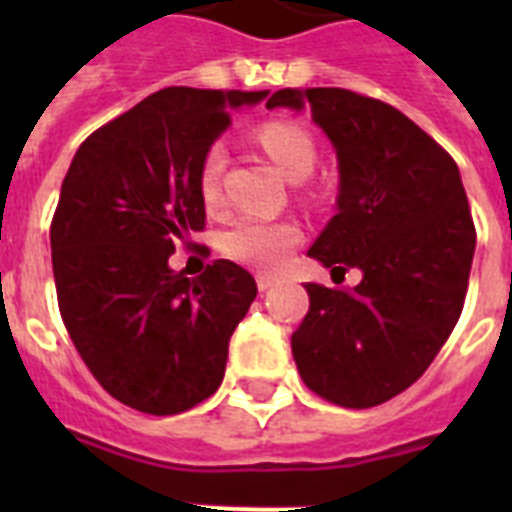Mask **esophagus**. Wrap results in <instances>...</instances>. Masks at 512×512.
<instances>
[{
    "label": "esophagus",
    "instance_id": "obj_1",
    "mask_svg": "<svg viewBox=\"0 0 512 512\" xmlns=\"http://www.w3.org/2000/svg\"><path fill=\"white\" fill-rule=\"evenodd\" d=\"M276 276H271V273H257V287H260V292H265V289L276 287Z\"/></svg>",
    "mask_w": 512,
    "mask_h": 512
}]
</instances>
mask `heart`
Segmentation results:
<instances>
[{
    "mask_svg": "<svg viewBox=\"0 0 512 512\" xmlns=\"http://www.w3.org/2000/svg\"><path fill=\"white\" fill-rule=\"evenodd\" d=\"M257 143L268 151L273 162L289 180H305L316 167V140L303 124L287 119H268L255 130ZM225 148L209 146L199 162L196 185L207 207H217L223 199ZM300 241V228L289 220H263V217H239L223 233L225 255L260 271H276Z\"/></svg>",
    "mask_w": 512,
    "mask_h": 512,
    "instance_id": "heart-1",
    "label": "heart"
}]
</instances>
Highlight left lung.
I'll list each match as a JSON object with an SVG mask.
<instances>
[{
  "label": "left lung",
  "mask_w": 512,
  "mask_h": 512,
  "mask_svg": "<svg viewBox=\"0 0 512 512\" xmlns=\"http://www.w3.org/2000/svg\"><path fill=\"white\" fill-rule=\"evenodd\" d=\"M268 108H311L340 164L337 215L308 255L364 273L353 289L305 284L292 335L300 377L345 409L385 404L449 340L468 292L476 225L457 164L390 103L342 87L273 92Z\"/></svg>",
  "instance_id": "obj_1"
}]
</instances>
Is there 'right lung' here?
I'll return each instance as SVG.
<instances>
[{"mask_svg": "<svg viewBox=\"0 0 512 512\" xmlns=\"http://www.w3.org/2000/svg\"><path fill=\"white\" fill-rule=\"evenodd\" d=\"M268 92L167 87L76 151L50 225L60 319L92 377L138 412L180 414L220 388L252 273L215 260L188 279L170 255L204 231L196 172L231 111Z\"/></svg>", "mask_w": 512, "mask_h": 512, "instance_id": "1", "label": "right lung"}]
</instances>
